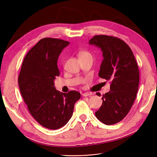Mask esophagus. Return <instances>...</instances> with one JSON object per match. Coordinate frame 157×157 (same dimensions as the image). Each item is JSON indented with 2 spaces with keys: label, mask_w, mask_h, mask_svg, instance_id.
<instances>
[{
  "label": "esophagus",
  "mask_w": 157,
  "mask_h": 157,
  "mask_svg": "<svg viewBox=\"0 0 157 157\" xmlns=\"http://www.w3.org/2000/svg\"><path fill=\"white\" fill-rule=\"evenodd\" d=\"M92 94L91 92H85L83 94V96L84 97H86V96H88V95H92Z\"/></svg>",
  "instance_id": "1"
}]
</instances>
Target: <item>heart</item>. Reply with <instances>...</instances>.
Returning <instances> with one entry per match:
<instances>
[{"instance_id": "obj_1", "label": "heart", "mask_w": 157, "mask_h": 157, "mask_svg": "<svg viewBox=\"0 0 157 157\" xmlns=\"http://www.w3.org/2000/svg\"><path fill=\"white\" fill-rule=\"evenodd\" d=\"M79 58H92V54L86 50H80L78 52Z\"/></svg>"}]
</instances>
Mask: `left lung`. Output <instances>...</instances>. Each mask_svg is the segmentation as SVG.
Returning a JSON list of instances; mask_svg holds the SVG:
<instances>
[{"label":"left lung","mask_w":157,"mask_h":157,"mask_svg":"<svg viewBox=\"0 0 157 157\" xmlns=\"http://www.w3.org/2000/svg\"><path fill=\"white\" fill-rule=\"evenodd\" d=\"M103 52L99 76L110 81V90L103 95L96 117L106 125L116 124L128 113L137 95L139 84L138 65L132 49L123 40L96 35L89 40ZM99 95V93H97Z\"/></svg>","instance_id":"8db88e82"}]
</instances>
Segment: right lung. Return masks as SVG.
I'll return each mask as SVG.
<instances>
[{"label": "right lung", "instance_id": "right-lung-1", "mask_svg": "<svg viewBox=\"0 0 157 157\" xmlns=\"http://www.w3.org/2000/svg\"><path fill=\"white\" fill-rule=\"evenodd\" d=\"M69 42L61 39L40 40L26 54L18 76L20 92L28 108L40 124L57 129L71 119L74 104L81 98L77 91L63 93L54 86L59 76L57 62Z\"/></svg>", "mask_w": 157, "mask_h": 157}]
</instances>
